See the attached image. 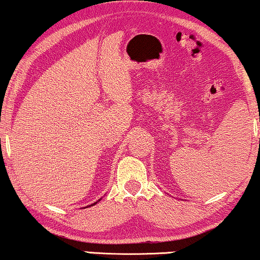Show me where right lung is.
<instances>
[{
  "label": "right lung",
  "mask_w": 260,
  "mask_h": 260,
  "mask_svg": "<svg viewBox=\"0 0 260 260\" xmlns=\"http://www.w3.org/2000/svg\"><path fill=\"white\" fill-rule=\"evenodd\" d=\"M95 204H96V203H95Z\"/></svg>",
  "instance_id": "right-lung-1"
}]
</instances>
